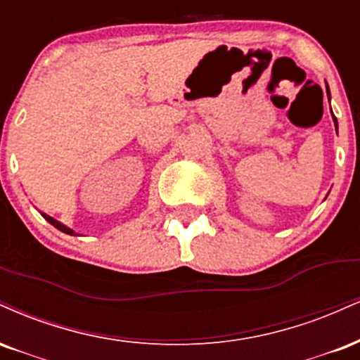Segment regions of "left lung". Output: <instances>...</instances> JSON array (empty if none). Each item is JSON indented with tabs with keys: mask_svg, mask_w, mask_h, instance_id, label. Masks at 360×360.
<instances>
[{
	"mask_svg": "<svg viewBox=\"0 0 360 360\" xmlns=\"http://www.w3.org/2000/svg\"><path fill=\"white\" fill-rule=\"evenodd\" d=\"M327 94H330V91H328V87H327ZM328 97H330V96H328ZM332 116H333V114H332ZM333 122H335V129H337V126H339V124H337V117H333Z\"/></svg>",
	"mask_w": 360,
	"mask_h": 360,
	"instance_id": "obj_1",
	"label": "left lung"
}]
</instances>
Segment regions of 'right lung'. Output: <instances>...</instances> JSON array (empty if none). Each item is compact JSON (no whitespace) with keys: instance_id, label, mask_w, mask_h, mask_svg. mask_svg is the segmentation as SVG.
I'll return each mask as SVG.
<instances>
[{"instance_id":"right-lung-1","label":"right lung","mask_w":360,"mask_h":360,"mask_svg":"<svg viewBox=\"0 0 360 360\" xmlns=\"http://www.w3.org/2000/svg\"><path fill=\"white\" fill-rule=\"evenodd\" d=\"M41 217H44L46 222H50V224H52V226H53V227H57V229H58V231L65 232V234H69V236H77V234H75V232H74V231H72V229H70V227L63 226V224H62V222H58V221H57V219L50 217V215H46V214H44V212H41Z\"/></svg>"}]
</instances>
